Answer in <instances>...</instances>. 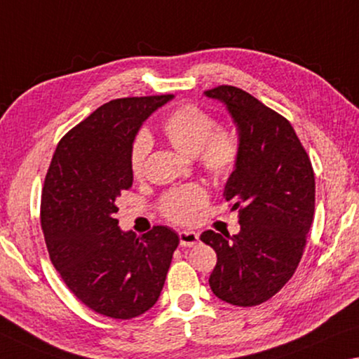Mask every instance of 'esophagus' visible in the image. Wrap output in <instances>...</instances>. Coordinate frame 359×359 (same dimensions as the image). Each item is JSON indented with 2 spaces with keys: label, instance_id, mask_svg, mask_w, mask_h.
I'll list each match as a JSON object with an SVG mask.
<instances>
[{
  "label": "esophagus",
  "instance_id": "obj_1",
  "mask_svg": "<svg viewBox=\"0 0 359 359\" xmlns=\"http://www.w3.org/2000/svg\"><path fill=\"white\" fill-rule=\"evenodd\" d=\"M198 242V234L196 231H180V244L181 247H192Z\"/></svg>",
  "mask_w": 359,
  "mask_h": 359
}]
</instances>
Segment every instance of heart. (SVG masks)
<instances>
[{
  "label": "heart",
  "mask_w": 359,
  "mask_h": 359,
  "mask_svg": "<svg viewBox=\"0 0 359 359\" xmlns=\"http://www.w3.org/2000/svg\"><path fill=\"white\" fill-rule=\"evenodd\" d=\"M162 133L176 151L186 157H198L202 168L213 180H226L234 172L239 147L229 131L217 128V122L201 107L186 104L168 114L162 123ZM152 137L146 130L135 136L130 149L131 172L142 173L151 152ZM207 191L198 184L176 187L162 198V213L175 223H192L201 208L207 205Z\"/></svg>",
  "instance_id": "1"
}]
</instances>
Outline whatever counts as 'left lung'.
Here are the masks:
<instances>
[{
    "label": "left lung",
    "mask_w": 359,
    "mask_h": 359,
    "mask_svg": "<svg viewBox=\"0 0 359 359\" xmlns=\"http://www.w3.org/2000/svg\"><path fill=\"white\" fill-rule=\"evenodd\" d=\"M236 125L239 158L223 196L239 208L241 231L208 229L201 241L217 252L208 284L219 300L255 306L284 287L299 266L314 215V173L299 136L283 115L236 86L203 93Z\"/></svg>",
    "instance_id": "left-lung-1"
}]
</instances>
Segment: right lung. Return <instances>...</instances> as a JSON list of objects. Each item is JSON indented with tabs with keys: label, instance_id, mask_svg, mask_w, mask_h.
I'll list each match as a JSON object with an SVG mask.
<instances>
[{
	"label": "right lung",
	"instance_id": "obj_1",
	"mask_svg": "<svg viewBox=\"0 0 359 359\" xmlns=\"http://www.w3.org/2000/svg\"><path fill=\"white\" fill-rule=\"evenodd\" d=\"M173 95L114 99L56 147L41 192V228L60 278L88 308L131 319L156 305L180 237L154 226L122 231L117 198L133 184L130 149L141 125Z\"/></svg>",
	"mask_w": 359,
	"mask_h": 359
}]
</instances>
